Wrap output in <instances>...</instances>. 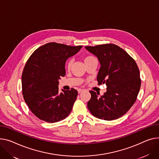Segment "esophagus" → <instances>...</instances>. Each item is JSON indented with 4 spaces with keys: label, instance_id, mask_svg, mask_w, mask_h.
<instances>
[{
    "label": "esophagus",
    "instance_id": "obj_1",
    "mask_svg": "<svg viewBox=\"0 0 159 159\" xmlns=\"http://www.w3.org/2000/svg\"><path fill=\"white\" fill-rule=\"evenodd\" d=\"M83 91H84V90L82 89H78V93H80L82 92Z\"/></svg>",
    "mask_w": 159,
    "mask_h": 159
}]
</instances>
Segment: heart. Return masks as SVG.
Wrapping results in <instances>:
<instances>
[{
    "label": "heart",
    "instance_id": "heart-1",
    "mask_svg": "<svg viewBox=\"0 0 159 159\" xmlns=\"http://www.w3.org/2000/svg\"><path fill=\"white\" fill-rule=\"evenodd\" d=\"M93 58H94V57H93V56H87V57H85L84 58V62H86L88 61H89V60H90L91 59H93ZM71 64H72L71 60H69L68 61V62H67V68H70L71 67Z\"/></svg>",
    "mask_w": 159,
    "mask_h": 159
}]
</instances>
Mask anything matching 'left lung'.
Returning <instances> with one entry per match:
<instances>
[{"label":"left lung","mask_w":159,"mask_h":159,"mask_svg":"<svg viewBox=\"0 0 159 159\" xmlns=\"http://www.w3.org/2000/svg\"><path fill=\"white\" fill-rule=\"evenodd\" d=\"M85 48L100 62L98 84L107 86V91L100 97V93L89 91L91 97L88 102V109L99 119H118L131 108L139 92L141 82L138 66L127 52L116 45Z\"/></svg>","instance_id":"1"}]
</instances>
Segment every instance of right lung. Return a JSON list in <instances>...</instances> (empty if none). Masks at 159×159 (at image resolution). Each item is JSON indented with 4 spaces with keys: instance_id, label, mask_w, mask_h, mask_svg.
I'll return each instance as SVG.
<instances>
[{
    "instance_id": "right-lung-1",
    "label": "right lung",
    "mask_w": 159,
    "mask_h": 159,
    "mask_svg": "<svg viewBox=\"0 0 159 159\" xmlns=\"http://www.w3.org/2000/svg\"><path fill=\"white\" fill-rule=\"evenodd\" d=\"M82 47L48 43L36 50L26 62L22 75L23 96L39 119L55 123L71 112L78 92L71 88L59 93V80L66 74V60Z\"/></svg>"
}]
</instances>
